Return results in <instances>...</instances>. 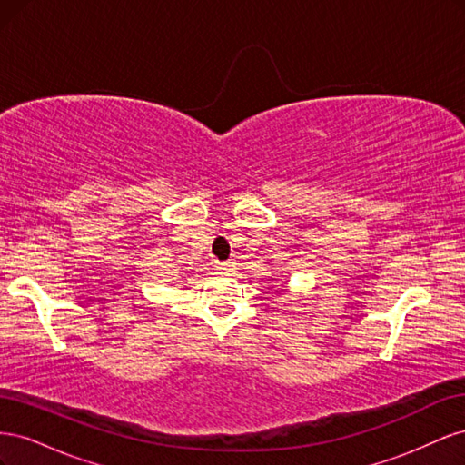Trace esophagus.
Masks as SVG:
<instances>
[{
    "label": "esophagus",
    "instance_id": "1",
    "mask_svg": "<svg viewBox=\"0 0 465 465\" xmlns=\"http://www.w3.org/2000/svg\"><path fill=\"white\" fill-rule=\"evenodd\" d=\"M215 270L217 272H231L232 262H215Z\"/></svg>",
    "mask_w": 465,
    "mask_h": 465
}]
</instances>
